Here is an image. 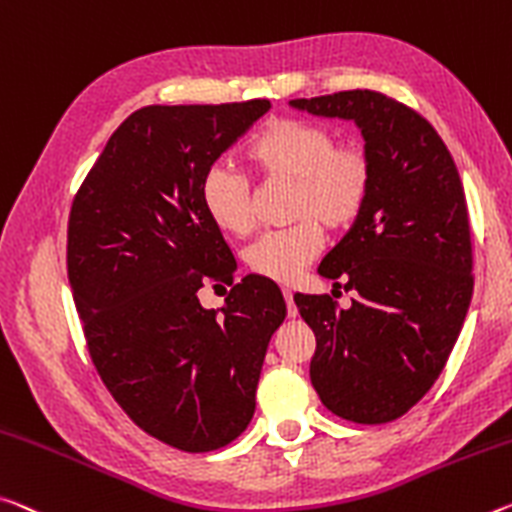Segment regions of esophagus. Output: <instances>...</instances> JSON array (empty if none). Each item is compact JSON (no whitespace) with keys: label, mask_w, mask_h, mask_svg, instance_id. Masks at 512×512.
<instances>
[{"label":"esophagus","mask_w":512,"mask_h":512,"mask_svg":"<svg viewBox=\"0 0 512 512\" xmlns=\"http://www.w3.org/2000/svg\"><path fill=\"white\" fill-rule=\"evenodd\" d=\"M282 296H285V300H287V314H289V316H296V314H298V307H296V303H294V291H291V289H282Z\"/></svg>","instance_id":"1"}]
</instances>
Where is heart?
<instances>
[{
  "label": "heart",
  "mask_w": 512,
  "mask_h": 512,
  "mask_svg": "<svg viewBox=\"0 0 512 512\" xmlns=\"http://www.w3.org/2000/svg\"><path fill=\"white\" fill-rule=\"evenodd\" d=\"M250 161L264 180L291 182L287 230L266 232L248 248L250 271L291 282L319 255L323 230H344L367 207L373 170L358 143H335L330 127L305 118H273L250 139ZM202 209L218 230L246 237L255 227L253 189L246 175L227 166L207 170L200 184Z\"/></svg>",
  "instance_id": "1"
}]
</instances>
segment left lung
I'll return each mask as SVG.
<instances>
[{"mask_svg": "<svg viewBox=\"0 0 512 512\" xmlns=\"http://www.w3.org/2000/svg\"><path fill=\"white\" fill-rule=\"evenodd\" d=\"M289 104L353 120L364 136L373 170L367 207L319 266L358 298L348 310L330 296L294 300L316 337L310 378L321 403L355 424H387L433 387L472 300L458 168L433 125L383 93L342 91Z\"/></svg>", "mask_w": 512, "mask_h": 512, "instance_id": "1", "label": "left lung"}]
</instances>
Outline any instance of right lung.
Returning a JSON list of instances; mask_svg holds the SVG:
<instances>
[{"instance_id": "right-lung-1", "label": "right lung", "mask_w": 512, "mask_h": 512, "mask_svg": "<svg viewBox=\"0 0 512 512\" xmlns=\"http://www.w3.org/2000/svg\"><path fill=\"white\" fill-rule=\"evenodd\" d=\"M269 100L134 111L88 170L68 221V280L88 353L113 399L145 433L205 453L246 431L271 335L287 316L275 282L246 275L221 310L207 280L237 262L202 209L214 161Z\"/></svg>"}]
</instances>
